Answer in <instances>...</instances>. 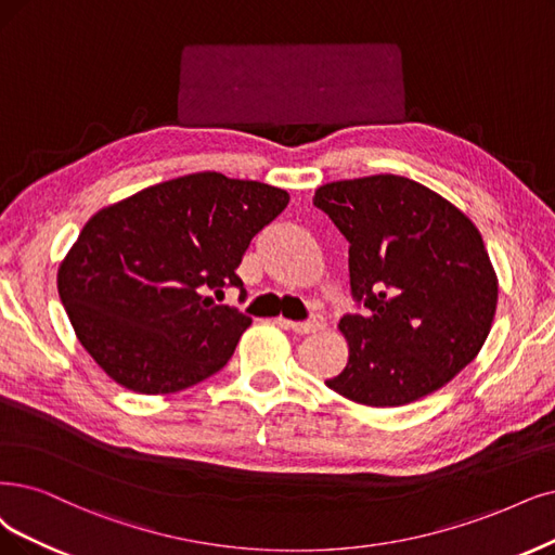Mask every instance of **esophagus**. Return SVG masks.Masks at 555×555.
Instances as JSON below:
<instances>
[{"label": "esophagus", "instance_id": "obj_1", "mask_svg": "<svg viewBox=\"0 0 555 555\" xmlns=\"http://www.w3.org/2000/svg\"><path fill=\"white\" fill-rule=\"evenodd\" d=\"M279 324H281V326H285V330H293L295 334H301V336H306V334H315V332L324 330V318H322V315H313L311 320H306V322L279 320Z\"/></svg>", "mask_w": 555, "mask_h": 555}]
</instances>
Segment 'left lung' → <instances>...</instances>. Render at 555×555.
<instances>
[{
    "instance_id": "8db88e82",
    "label": "left lung",
    "mask_w": 555,
    "mask_h": 555,
    "mask_svg": "<svg viewBox=\"0 0 555 555\" xmlns=\"http://www.w3.org/2000/svg\"><path fill=\"white\" fill-rule=\"evenodd\" d=\"M313 205L350 242V288L363 313L338 330L350 345L332 391L367 406H400L439 391L485 345L499 281L462 210L391 173L326 182Z\"/></svg>"
}]
</instances>
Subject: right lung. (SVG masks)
Returning <instances> with one entry per match:
<instances>
[{"label": "right lung", "instance_id": "1", "mask_svg": "<svg viewBox=\"0 0 555 555\" xmlns=\"http://www.w3.org/2000/svg\"><path fill=\"white\" fill-rule=\"evenodd\" d=\"M288 201L272 184L203 171L95 212L56 276L79 343L134 393H176L219 373L251 318L203 293L244 295L242 256Z\"/></svg>", "mask_w": 555, "mask_h": 555}]
</instances>
